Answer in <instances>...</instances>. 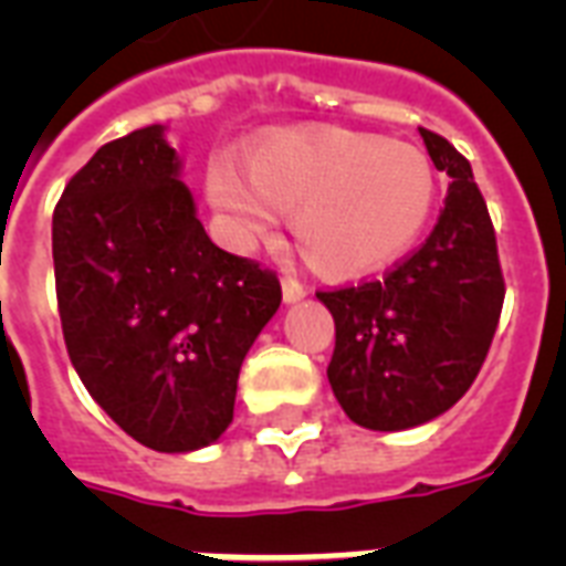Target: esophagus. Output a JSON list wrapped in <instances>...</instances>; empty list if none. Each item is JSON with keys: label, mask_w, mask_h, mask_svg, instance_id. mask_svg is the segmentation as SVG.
<instances>
[{"label": "esophagus", "mask_w": 566, "mask_h": 566, "mask_svg": "<svg viewBox=\"0 0 566 566\" xmlns=\"http://www.w3.org/2000/svg\"><path fill=\"white\" fill-rule=\"evenodd\" d=\"M305 287H302L300 282H296V279H293V275H284L282 279V296H284V302H300L302 296H305Z\"/></svg>", "instance_id": "34e87169"}]
</instances>
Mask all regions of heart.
Here are the masks:
<instances>
[{"label": "heart", "mask_w": 566, "mask_h": 566, "mask_svg": "<svg viewBox=\"0 0 566 566\" xmlns=\"http://www.w3.org/2000/svg\"><path fill=\"white\" fill-rule=\"evenodd\" d=\"M208 202L240 247L293 213V238L317 273H373L399 258L429 222L438 179L422 149L337 128L287 132L252 146L243 170L213 161Z\"/></svg>", "instance_id": "obj_1"}]
</instances>
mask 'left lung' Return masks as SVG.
<instances>
[{"mask_svg": "<svg viewBox=\"0 0 566 566\" xmlns=\"http://www.w3.org/2000/svg\"><path fill=\"white\" fill-rule=\"evenodd\" d=\"M420 135L452 179L438 226L381 282L317 293L335 317L328 385L346 417L373 431L413 429L449 411L482 370L505 300L470 161L447 137Z\"/></svg>", "mask_w": 566, "mask_h": 566, "instance_id": "obj_1", "label": "left lung"}]
</instances>
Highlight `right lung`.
Wrapping results in <instances>:
<instances>
[{
  "label": "right lung",
  "instance_id": "right-lung-1",
  "mask_svg": "<svg viewBox=\"0 0 566 566\" xmlns=\"http://www.w3.org/2000/svg\"><path fill=\"white\" fill-rule=\"evenodd\" d=\"M164 126L111 140L52 217L64 344L102 411L155 452H193L234 417L240 364L282 284L196 220Z\"/></svg>",
  "mask_w": 566,
  "mask_h": 566
}]
</instances>
